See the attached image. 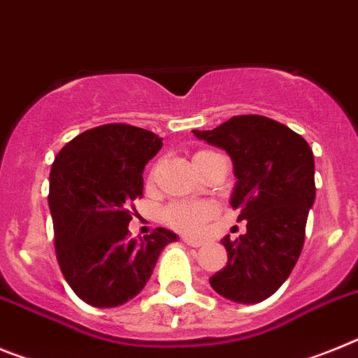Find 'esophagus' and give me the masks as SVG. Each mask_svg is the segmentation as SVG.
<instances>
[{"mask_svg": "<svg viewBox=\"0 0 358 358\" xmlns=\"http://www.w3.org/2000/svg\"><path fill=\"white\" fill-rule=\"evenodd\" d=\"M182 241H185L188 246H194V248H199V246H203V241L194 239V237H188V235H185V237H182Z\"/></svg>", "mask_w": 358, "mask_h": 358, "instance_id": "1", "label": "esophagus"}]
</instances>
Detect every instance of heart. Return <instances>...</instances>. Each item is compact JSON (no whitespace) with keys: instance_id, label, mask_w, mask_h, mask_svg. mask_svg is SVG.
<instances>
[{"instance_id":"obj_1","label":"heart","mask_w":358,"mask_h":358,"mask_svg":"<svg viewBox=\"0 0 358 358\" xmlns=\"http://www.w3.org/2000/svg\"><path fill=\"white\" fill-rule=\"evenodd\" d=\"M210 155H215V152L210 150H201L194 155V163L206 159ZM155 173L157 168H152L146 179V185L152 186L155 182ZM217 208L212 203H190V201H177V203L168 204L163 212V219L168 226H172L176 230L185 231V234H195L203 228L206 221H210L215 215Z\"/></svg>"}]
</instances>
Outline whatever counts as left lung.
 I'll use <instances>...</instances> for the list:
<instances>
[{"mask_svg": "<svg viewBox=\"0 0 358 358\" xmlns=\"http://www.w3.org/2000/svg\"><path fill=\"white\" fill-rule=\"evenodd\" d=\"M194 134L231 157L237 185L230 204L237 221H248L239 239H222L228 262L210 284L234 302L264 301L288 279L304 246L315 201L313 152L292 128L255 114Z\"/></svg>", "mask_w": 358, "mask_h": 358, "instance_id": "obj_1", "label": "left lung"}]
</instances>
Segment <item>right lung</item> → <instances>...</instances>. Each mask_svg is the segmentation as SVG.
I'll return each instance as SVG.
<instances>
[{
    "label": "right lung",
    "mask_w": 358,
    "mask_h": 358,
    "mask_svg": "<svg viewBox=\"0 0 358 358\" xmlns=\"http://www.w3.org/2000/svg\"><path fill=\"white\" fill-rule=\"evenodd\" d=\"M163 146L154 132L124 123L90 128L66 143L50 170L54 246L61 273L81 301L121 306L145 288L159 253L177 235L155 228L130 239L143 170Z\"/></svg>",
    "instance_id": "obj_1"
}]
</instances>
